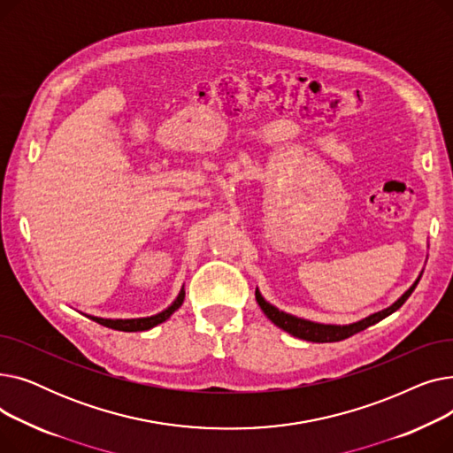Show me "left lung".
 Masks as SVG:
<instances>
[{
  "label": "left lung",
  "instance_id": "1",
  "mask_svg": "<svg viewBox=\"0 0 453 453\" xmlns=\"http://www.w3.org/2000/svg\"><path fill=\"white\" fill-rule=\"evenodd\" d=\"M422 275H418V279L413 282V287L403 294L398 301H395L389 308H386V311H380L376 314H371L369 318L358 321V323H352V325H321V323H314V321H306V319H301V318H296V316H290L287 312H280L279 308H275L273 304H270L268 301H265V297L260 296L258 290H255V299L258 303V306L263 308V312L268 316V319L272 323H275L279 328L287 330L288 334L296 336V338H301V340H306V342H314V343H330V342H342V340H347L350 336H354L356 332H362L365 330L367 326L382 321L384 318L391 316L393 312H396L398 308L408 301V297L413 294L415 287L418 284Z\"/></svg>",
  "mask_w": 453,
  "mask_h": 453
}]
</instances>
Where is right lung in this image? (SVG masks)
<instances>
[{
  "mask_svg": "<svg viewBox=\"0 0 453 453\" xmlns=\"http://www.w3.org/2000/svg\"><path fill=\"white\" fill-rule=\"evenodd\" d=\"M183 299H185V292L181 290L180 296H178V299H176L169 308H166V311H163V312H159V314H156V316H150V318H137V319H103V318H93V316H89V318H91L93 321H97L99 325L108 326V328H113V330L141 332V330H149V328H152V326L163 323L165 319H169V318L178 311V308L181 306Z\"/></svg>",
  "mask_w": 453,
  "mask_h": 453,
  "instance_id": "add662e5",
  "label": "right lung"
}]
</instances>
